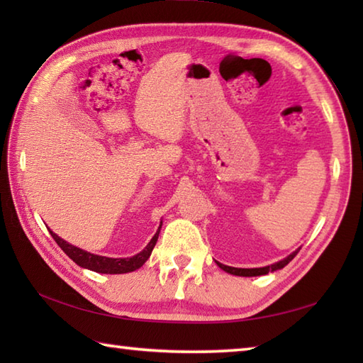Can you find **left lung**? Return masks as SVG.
Instances as JSON below:
<instances>
[{
	"mask_svg": "<svg viewBox=\"0 0 363 363\" xmlns=\"http://www.w3.org/2000/svg\"><path fill=\"white\" fill-rule=\"evenodd\" d=\"M299 250H296L295 252H291L289 257H285L284 260H279L276 262V264L273 265H268V267H262V268H234V267H228V265H223L220 264V262H217V265L225 269L226 273H230V274H235V276H262V274H268L269 272H276V269H281L284 268L285 265L289 264V262L296 256Z\"/></svg>",
	"mask_w": 363,
	"mask_h": 363,
	"instance_id": "left-lung-1",
	"label": "left lung"
}]
</instances>
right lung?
I'll list each match as a JSON object with an SVG mask.
<instances>
[{
  "label": "right lung",
  "mask_w": 363,
  "mask_h": 363,
  "mask_svg": "<svg viewBox=\"0 0 363 363\" xmlns=\"http://www.w3.org/2000/svg\"><path fill=\"white\" fill-rule=\"evenodd\" d=\"M162 226V221H160ZM160 226L157 229V233L154 234V237L151 238V242L146 245V248L143 251H140L138 254L133 257H126V259H112V257H104V256H96V254H90L87 251H84L81 248H76V246L67 243L62 238L57 237L56 234L50 230V234L52 235L54 240L64 250V252L70 257L74 264H78L82 268H89L91 272L96 273H104V274H121V273H129L134 272V269L140 268L148 257L151 256L152 248L156 246V242L159 238V233H160Z\"/></svg>",
  "instance_id": "add662e5"
}]
</instances>
